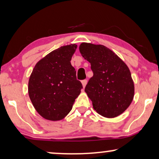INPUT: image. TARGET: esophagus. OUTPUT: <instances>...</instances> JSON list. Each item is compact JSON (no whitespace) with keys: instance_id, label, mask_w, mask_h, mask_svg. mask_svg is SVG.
Listing matches in <instances>:
<instances>
[{"instance_id":"34e87169","label":"esophagus","mask_w":159,"mask_h":159,"mask_svg":"<svg viewBox=\"0 0 159 159\" xmlns=\"http://www.w3.org/2000/svg\"><path fill=\"white\" fill-rule=\"evenodd\" d=\"M87 82H88V81H87V80H82V87H83V88H85L86 84H87Z\"/></svg>"}]
</instances>
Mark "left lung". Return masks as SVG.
I'll use <instances>...</instances> for the list:
<instances>
[{"instance_id":"obj_1","label":"left lung","mask_w":159,"mask_h":159,"mask_svg":"<svg viewBox=\"0 0 159 159\" xmlns=\"http://www.w3.org/2000/svg\"><path fill=\"white\" fill-rule=\"evenodd\" d=\"M80 51L93 72L84 89L93 108L106 118L119 116L134 98V82L127 64L103 45L82 43Z\"/></svg>"}]
</instances>
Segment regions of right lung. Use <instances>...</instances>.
<instances>
[{"instance_id": "add662e5", "label": "right lung", "mask_w": 159, "mask_h": 159, "mask_svg": "<svg viewBox=\"0 0 159 159\" xmlns=\"http://www.w3.org/2000/svg\"><path fill=\"white\" fill-rule=\"evenodd\" d=\"M77 45L54 50L39 61L30 77L28 93L39 114L51 121L61 120L70 112L82 84L71 59Z\"/></svg>"}]
</instances>
